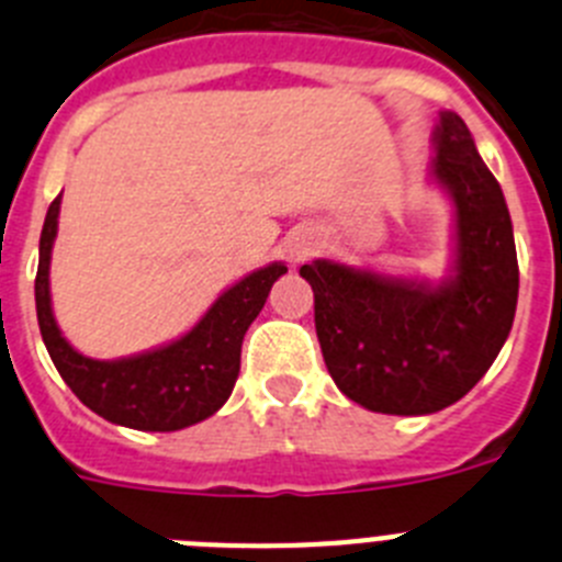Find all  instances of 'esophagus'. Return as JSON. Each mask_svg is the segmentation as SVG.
<instances>
[{
	"label": "esophagus",
	"mask_w": 562,
	"mask_h": 562,
	"mask_svg": "<svg viewBox=\"0 0 562 562\" xmlns=\"http://www.w3.org/2000/svg\"><path fill=\"white\" fill-rule=\"evenodd\" d=\"M312 245H315V238H312V236H301V238H297V241H295V245L290 247L292 258H295V261H301V258H304L306 252L312 250Z\"/></svg>",
	"instance_id": "1"
}]
</instances>
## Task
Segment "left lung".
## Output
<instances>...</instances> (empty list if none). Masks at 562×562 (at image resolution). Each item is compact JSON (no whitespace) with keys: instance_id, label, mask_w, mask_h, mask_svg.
<instances>
[{"instance_id":"left-lung-1","label":"left lung","mask_w":562,"mask_h":562,"mask_svg":"<svg viewBox=\"0 0 562 562\" xmlns=\"http://www.w3.org/2000/svg\"><path fill=\"white\" fill-rule=\"evenodd\" d=\"M428 180L453 202V261L441 281L315 258V329L342 394L374 414L425 416L486 374L518 306L509 207L473 134L439 112Z\"/></svg>"}]
</instances>
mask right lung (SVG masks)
Here are the masks:
<instances>
[{"label":"right lung","mask_w":562,"mask_h":562,"mask_svg":"<svg viewBox=\"0 0 562 562\" xmlns=\"http://www.w3.org/2000/svg\"><path fill=\"white\" fill-rule=\"evenodd\" d=\"M61 193L47 211L38 241L36 315L44 346L72 394L106 422L132 430H182L222 408L236 385L241 340L265 310L272 284L284 276V261L252 270L227 286L211 310L182 337L117 360H95L72 349L61 335L49 297V258L58 236Z\"/></svg>","instance_id":"right-lung-1"}]
</instances>
